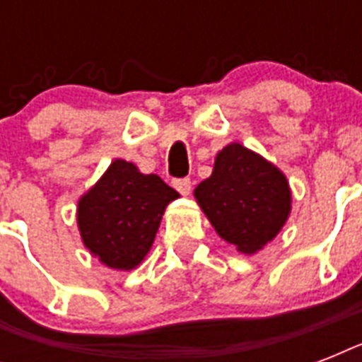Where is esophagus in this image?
Returning <instances> with one entry per match:
<instances>
[{"label":"esophagus","instance_id":"34e87169","mask_svg":"<svg viewBox=\"0 0 362 362\" xmlns=\"http://www.w3.org/2000/svg\"><path fill=\"white\" fill-rule=\"evenodd\" d=\"M173 184H175V187L182 195H189V192H192V180L189 178H176Z\"/></svg>","mask_w":362,"mask_h":362}]
</instances>
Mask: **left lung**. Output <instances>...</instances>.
<instances>
[{
	"instance_id": "obj_1",
	"label": "left lung",
	"mask_w": 362,
	"mask_h": 362,
	"mask_svg": "<svg viewBox=\"0 0 362 362\" xmlns=\"http://www.w3.org/2000/svg\"><path fill=\"white\" fill-rule=\"evenodd\" d=\"M195 199L223 240L253 253L278 235L291 210L286 176L242 144L218 153L210 178Z\"/></svg>"
}]
</instances>
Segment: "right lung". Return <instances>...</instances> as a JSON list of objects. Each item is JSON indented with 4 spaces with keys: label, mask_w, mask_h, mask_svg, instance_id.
Masks as SVG:
<instances>
[{
    "label": "right lung",
    "mask_w": 362,
    "mask_h": 362,
    "mask_svg": "<svg viewBox=\"0 0 362 362\" xmlns=\"http://www.w3.org/2000/svg\"><path fill=\"white\" fill-rule=\"evenodd\" d=\"M178 197L158 175L116 159L78 203L82 240L110 269L129 270L152 246L165 206Z\"/></svg>",
    "instance_id": "right-lung-1"
}]
</instances>
